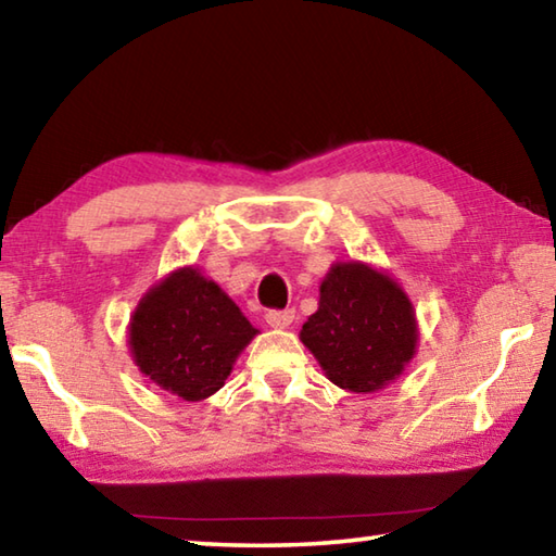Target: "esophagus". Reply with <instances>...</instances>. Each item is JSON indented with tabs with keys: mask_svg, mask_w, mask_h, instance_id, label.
<instances>
[{
	"mask_svg": "<svg viewBox=\"0 0 556 556\" xmlns=\"http://www.w3.org/2000/svg\"><path fill=\"white\" fill-rule=\"evenodd\" d=\"M265 318L271 328H287L294 321V308H271V312L265 314Z\"/></svg>",
	"mask_w": 556,
	"mask_h": 556,
	"instance_id": "1",
	"label": "esophagus"
}]
</instances>
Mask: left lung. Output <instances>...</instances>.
I'll return each mask as SVG.
<instances>
[{
	"label": "left lung",
	"mask_w": 556,
	"mask_h": 556,
	"mask_svg": "<svg viewBox=\"0 0 556 556\" xmlns=\"http://www.w3.org/2000/svg\"><path fill=\"white\" fill-rule=\"evenodd\" d=\"M301 341L338 388L375 392L412 361L417 324L407 294L390 277L351 262L326 275Z\"/></svg>",
	"instance_id": "obj_1"
}]
</instances>
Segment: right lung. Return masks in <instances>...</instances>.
<instances>
[{
	"instance_id": "add662e5",
	"label": "right lung",
	"mask_w": 556,
	"mask_h": 556,
	"mask_svg": "<svg viewBox=\"0 0 556 556\" xmlns=\"http://www.w3.org/2000/svg\"><path fill=\"white\" fill-rule=\"evenodd\" d=\"M257 331L215 281L184 267L137 306L129 348L159 388L199 402L218 392Z\"/></svg>"
}]
</instances>
